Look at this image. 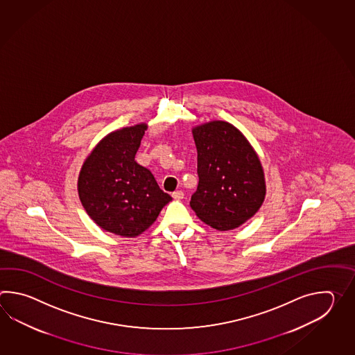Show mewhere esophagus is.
Segmentation results:
<instances>
[{
	"instance_id": "esophagus-1",
	"label": "esophagus",
	"mask_w": 355,
	"mask_h": 355,
	"mask_svg": "<svg viewBox=\"0 0 355 355\" xmlns=\"http://www.w3.org/2000/svg\"><path fill=\"white\" fill-rule=\"evenodd\" d=\"M173 198H174L175 200H181L184 198V193L181 190H176V191L173 193Z\"/></svg>"
}]
</instances>
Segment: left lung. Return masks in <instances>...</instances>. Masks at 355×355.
<instances>
[{"label": "left lung", "mask_w": 355, "mask_h": 355, "mask_svg": "<svg viewBox=\"0 0 355 355\" xmlns=\"http://www.w3.org/2000/svg\"><path fill=\"white\" fill-rule=\"evenodd\" d=\"M198 151L196 191L190 207L218 231L241 226L264 202L265 178L257 152L239 129L213 121L193 129Z\"/></svg>", "instance_id": "obj_1"}]
</instances>
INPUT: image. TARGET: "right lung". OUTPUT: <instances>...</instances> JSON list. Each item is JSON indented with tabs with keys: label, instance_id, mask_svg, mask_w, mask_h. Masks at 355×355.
I'll return each instance as SVG.
<instances>
[{
	"label": "right lung",
	"instance_id": "right-lung-1",
	"mask_svg": "<svg viewBox=\"0 0 355 355\" xmlns=\"http://www.w3.org/2000/svg\"><path fill=\"white\" fill-rule=\"evenodd\" d=\"M146 129L142 123L104 137L78 176V196L90 218L123 237L142 234L173 199L159 189L151 171L135 161Z\"/></svg>",
	"mask_w": 355,
	"mask_h": 355
}]
</instances>
